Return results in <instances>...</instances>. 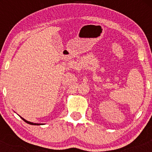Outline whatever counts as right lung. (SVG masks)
<instances>
[{
	"instance_id": "right-lung-1",
	"label": "right lung",
	"mask_w": 152,
	"mask_h": 152,
	"mask_svg": "<svg viewBox=\"0 0 152 152\" xmlns=\"http://www.w3.org/2000/svg\"><path fill=\"white\" fill-rule=\"evenodd\" d=\"M20 118H21L24 121L26 122V123H27V124H31V125H36V126H38V125H43V124H37V123H33V122L28 121H27V120L24 119V118H22L21 116H20Z\"/></svg>"
}]
</instances>
